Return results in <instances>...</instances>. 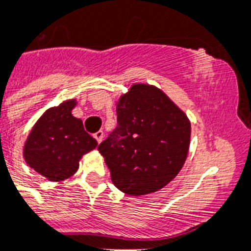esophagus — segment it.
<instances>
[{"mask_svg":"<svg viewBox=\"0 0 251 251\" xmlns=\"http://www.w3.org/2000/svg\"><path fill=\"white\" fill-rule=\"evenodd\" d=\"M94 137H95V140L98 141V143H101L102 140H104V132H102V130H98V132L94 134Z\"/></svg>","mask_w":251,"mask_h":251,"instance_id":"34e87169","label":"esophagus"}]
</instances>
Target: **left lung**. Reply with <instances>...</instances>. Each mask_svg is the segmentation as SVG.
<instances>
[{
	"label": "left lung",
	"instance_id": "left-lung-1",
	"mask_svg": "<svg viewBox=\"0 0 251 251\" xmlns=\"http://www.w3.org/2000/svg\"><path fill=\"white\" fill-rule=\"evenodd\" d=\"M115 104L118 127L98 149L111 181L132 197L162 189L187 160L189 118L161 89L150 83H133Z\"/></svg>",
	"mask_w": 251,
	"mask_h": 251
}]
</instances>
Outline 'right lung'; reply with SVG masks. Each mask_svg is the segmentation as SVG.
Returning <instances> with one entry per match:
<instances>
[{
  "mask_svg": "<svg viewBox=\"0 0 251 251\" xmlns=\"http://www.w3.org/2000/svg\"><path fill=\"white\" fill-rule=\"evenodd\" d=\"M76 105V99H68L47 109L24 143L25 162L49 181H63L75 175L82 156L98 146L82 121L72 115Z\"/></svg>",
  "mask_w": 251,
  "mask_h": 251,
  "instance_id": "add662e5",
  "label": "right lung"
}]
</instances>
